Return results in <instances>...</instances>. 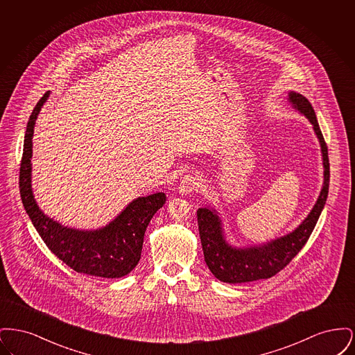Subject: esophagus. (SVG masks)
I'll return each mask as SVG.
<instances>
[{
	"instance_id": "34e87169",
	"label": "esophagus",
	"mask_w": 355,
	"mask_h": 355,
	"mask_svg": "<svg viewBox=\"0 0 355 355\" xmlns=\"http://www.w3.org/2000/svg\"><path fill=\"white\" fill-rule=\"evenodd\" d=\"M198 186H200L198 178H197L196 175L187 174L185 177H182V180L180 181V185H178V193H180L181 196L190 194V193H193Z\"/></svg>"
}]
</instances>
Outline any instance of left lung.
<instances>
[{"label": "left lung", "instance_id": "8db88e82", "mask_svg": "<svg viewBox=\"0 0 355 355\" xmlns=\"http://www.w3.org/2000/svg\"><path fill=\"white\" fill-rule=\"evenodd\" d=\"M287 101L294 110L304 114L313 125V130L321 145L323 164V185L318 200L311 211L293 232L285 236L268 241L261 245L234 246L223 232V225L218 211L214 207L206 206L197 210L200 238L202 243L203 257L209 270L213 275L226 284H245L258 279H268L282 270L287 263L301 252L309 236L313 233L317 220L329 194L330 164L327 146L323 139L315 112L309 100L297 92H288Z\"/></svg>", "mask_w": 355, "mask_h": 355}]
</instances>
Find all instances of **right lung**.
<instances>
[{
	"instance_id": "obj_1",
	"label": "right lung",
	"mask_w": 355,
	"mask_h": 355,
	"mask_svg": "<svg viewBox=\"0 0 355 355\" xmlns=\"http://www.w3.org/2000/svg\"><path fill=\"white\" fill-rule=\"evenodd\" d=\"M51 96L37 102L26 125L19 168V193L35 230L51 253L77 272L101 278H121L139 262L144 236L153 216L166 201L165 193L138 197L106 226L93 230L69 227L48 217L35 201L32 189V157L35 119Z\"/></svg>"
}]
</instances>
